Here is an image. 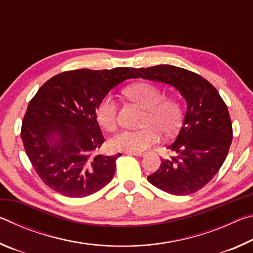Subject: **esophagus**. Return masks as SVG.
<instances>
[{
  "instance_id": "obj_1",
  "label": "esophagus",
  "mask_w": 253,
  "mask_h": 253,
  "mask_svg": "<svg viewBox=\"0 0 253 253\" xmlns=\"http://www.w3.org/2000/svg\"><path fill=\"white\" fill-rule=\"evenodd\" d=\"M127 155H132V156H138V157H142L144 156V153L143 152H126Z\"/></svg>"
}]
</instances>
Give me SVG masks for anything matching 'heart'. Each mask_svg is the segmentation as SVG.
<instances>
[{
  "label": "heart",
  "instance_id": "1",
  "mask_svg": "<svg viewBox=\"0 0 253 253\" xmlns=\"http://www.w3.org/2000/svg\"><path fill=\"white\" fill-rule=\"evenodd\" d=\"M126 96L146 110L143 127L138 130L124 129L109 139L113 151L143 152L160 142L161 131L170 135L176 131L181 123L182 110L177 101L164 99V92L157 85L149 83L131 84L125 90ZM118 104L115 97L108 93L99 101L96 108L98 122L106 129H113L117 124Z\"/></svg>",
  "mask_w": 253,
  "mask_h": 253
}]
</instances>
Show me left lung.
<instances>
[{"mask_svg": "<svg viewBox=\"0 0 253 253\" xmlns=\"http://www.w3.org/2000/svg\"><path fill=\"white\" fill-rule=\"evenodd\" d=\"M132 71L136 78L174 87L186 101L181 129L168 147L177 156L162 160L148 182L173 195L195 193L219 172L228 156L232 142L228 107L208 80L183 68L160 65Z\"/></svg>", "mask_w": 253, "mask_h": 253, "instance_id": "1", "label": "left lung"}]
</instances>
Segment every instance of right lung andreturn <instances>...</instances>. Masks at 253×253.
<instances>
[{
	"mask_svg": "<svg viewBox=\"0 0 253 253\" xmlns=\"http://www.w3.org/2000/svg\"><path fill=\"white\" fill-rule=\"evenodd\" d=\"M129 78H135L132 68L66 71L46 81L29 102L21 137L36 172L53 191L84 198L113 179L122 154H96L105 142L96 108Z\"/></svg>",
	"mask_w": 253,
	"mask_h": 253,
	"instance_id": "1",
	"label": "right lung"
}]
</instances>
